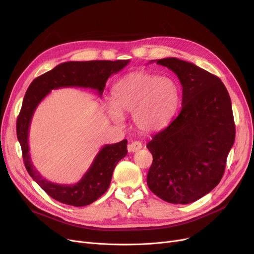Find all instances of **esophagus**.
Masks as SVG:
<instances>
[{"mask_svg":"<svg viewBox=\"0 0 254 254\" xmlns=\"http://www.w3.org/2000/svg\"><path fill=\"white\" fill-rule=\"evenodd\" d=\"M142 148V144L139 141H134L127 145V150L129 152H136Z\"/></svg>","mask_w":254,"mask_h":254,"instance_id":"1","label":"esophagus"}]
</instances>
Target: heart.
<instances>
[{"label": "heart", "mask_w": 254, "mask_h": 254, "mask_svg": "<svg viewBox=\"0 0 254 254\" xmlns=\"http://www.w3.org/2000/svg\"><path fill=\"white\" fill-rule=\"evenodd\" d=\"M111 97L107 111L113 122L122 125L125 114H132L139 130L153 132L171 122L178 108L180 91L171 78L135 72L114 84Z\"/></svg>", "instance_id": "b5f03b06"}]
</instances>
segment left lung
I'll list each match as a JSON object with an SVG mask.
<instances>
[{
    "label": "left lung",
    "mask_w": 254,
    "mask_h": 254,
    "mask_svg": "<svg viewBox=\"0 0 254 254\" xmlns=\"http://www.w3.org/2000/svg\"><path fill=\"white\" fill-rule=\"evenodd\" d=\"M182 85V108L147 144L149 190L172 204H190L220 182L235 142L232 102L221 80L176 58L156 60Z\"/></svg>",
    "instance_id": "obj_1"
}]
</instances>
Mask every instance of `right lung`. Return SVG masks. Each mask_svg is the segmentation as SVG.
<instances>
[{"label":"right lung","instance_id":"add662e5","mask_svg":"<svg viewBox=\"0 0 254 254\" xmlns=\"http://www.w3.org/2000/svg\"><path fill=\"white\" fill-rule=\"evenodd\" d=\"M129 63L128 60L66 62L37 77L23 98L16 123L23 163L30 176L48 195L57 201L75 207L91 204L108 190L115 166L127 153V140L107 144L99 151L87 172L75 184L53 183L41 176L34 167L29 148V129L38 105L52 89L61 87H84L96 89L101 97L107 80Z\"/></svg>","mask_w":254,"mask_h":254}]
</instances>
